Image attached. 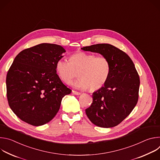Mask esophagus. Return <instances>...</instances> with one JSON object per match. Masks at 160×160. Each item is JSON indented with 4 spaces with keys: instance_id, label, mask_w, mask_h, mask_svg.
<instances>
[{
    "instance_id": "1",
    "label": "esophagus",
    "mask_w": 160,
    "mask_h": 160,
    "mask_svg": "<svg viewBox=\"0 0 160 160\" xmlns=\"http://www.w3.org/2000/svg\"><path fill=\"white\" fill-rule=\"evenodd\" d=\"M72 93L74 94V95H80L81 93L80 92H77V91H75V90H72Z\"/></svg>"
}]
</instances>
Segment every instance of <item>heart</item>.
Returning <instances> with one entry per match:
<instances>
[{
  "label": "heart",
  "instance_id": "obj_1",
  "mask_svg": "<svg viewBox=\"0 0 160 160\" xmlns=\"http://www.w3.org/2000/svg\"><path fill=\"white\" fill-rule=\"evenodd\" d=\"M56 71L65 83H70L77 76L78 78L72 85L78 89L96 91L104 86L111 71L109 60L104 56H96L79 51L72 54L69 61L61 59L56 61Z\"/></svg>",
  "mask_w": 160,
  "mask_h": 160
}]
</instances>
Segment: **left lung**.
Here are the masks:
<instances>
[{
    "label": "left lung",
    "mask_w": 160,
    "mask_h": 160,
    "mask_svg": "<svg viewBox=\"0 0 160 160\" xmlns=\"http://www.w3.org/2000/svg\"><path fill=\"white\" fill-rule=\"evenodd\" d=\"M101 54L109 61L111 71L106 83L92 94V103L85 109L87 117L96 126L115 127L126 118L139 98L140 79L130 58L108 43L82 48Z\"/></svg>",
    "instance_id": "left-lung-1"
}]
</instances>
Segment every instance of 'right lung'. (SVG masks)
<instances>
[{
    "label": "right lung",
    "mask_w": 160,
    "mask_h": 160,
    "mask_svg": "<svg viewBox=\"0 0 160 160\" xmlns=\"http://www.w3.org/2000/svg\"><path fill=\"white\" fill-rule=\"evenodd\" d=\"M65 49L43 43L20 52L6 77L9 105L22 121L33 126L49 122L58 112L62 98L72 92L56 71Z\"/></svg>",
    "instance_id": "obj_1"
}]
</instances>
